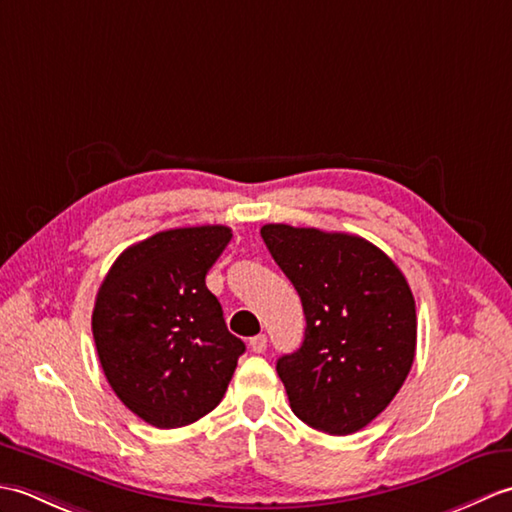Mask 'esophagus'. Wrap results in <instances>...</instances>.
Masks as SVG:
<instances>
[{
	"label": "esophagus",
	"instance_id": "esophagus-1",
	"mask_svg": "<svg viewBox=\"0 0 512 512\" xmlns=\"http://www.w3.org/2000/svg\"><path fill=\"white\" fill-rule=\"evenodd\" d=\"M250 350H253L255 354H264L266 352V347H268V339H266V334H257V336H253V339H250Z\"/></svg>",
	"mask_w": 512,
	"mask_h": 512
}]
</instances>
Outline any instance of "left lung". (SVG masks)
<instances>
[{
	"instance_id": "left-lung-1",
	"label": "left lung",
	"mask_w": 512,
	"mask_h": 512,
	"mask_svg": "<svg viewBox=\"0 0 512 512\" xmlns=\"http://www.w3.org/2000/svg\"><path fill=\"white\" fill-rule=\"evenodd\" d=\"M277 266L299 292L306 336L277 374L308 427L350 436L367 427L405 383L416 356V301L378 246L347 233L262 226Z\"/></svg>"
}]
</instances>
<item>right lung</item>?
I'll return each mask as SVG.
<instances>
[{
    "instance_id": "add662e5",
    "label": "right lung",
    "mask_w": 512,
    "mask_h": 512,
    "mask_svg": "<svg viewBox=\"0 0 512 512\" xmlns=\"http://www.w3.org/2000/svg\"><path fill=\"white\" fill-rule=\"evenodd\" d=\"M228 226L171 228L123 250L96 295L92 334L107 383L158 429L213 411L246 345L226 330L206 273Z\"/></svg>"
}]
</instances>
